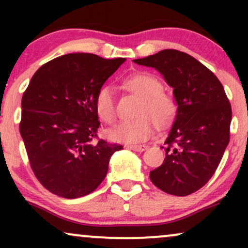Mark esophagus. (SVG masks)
<instances>
[{
  "instance_id": "obj_1",
  "label": "esophagus",
  "mask_w": 248,
  "mask_h": 248,
  "mask_svg": "<svg viewBox=\"0 0 248 248\" xmlns=\"http://www.w3.org/2000/svg\"><path fill=\"white\" fill-rule=\"evenodd\" d=\"M127 148L135 150V152H144L148 148V146H146V144H139V146H127Z\"/></svg>"
}]
</instances>
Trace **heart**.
I'll return each mask as SVG.
<instances>
[{"label":"heart","instance_id":"heart-1","mask_svg":"<svg viewBox=\"0 0 248 248\" xmlns=\"http://www.w3.org/2000/svg\"><path fill=\"white\" fill-rule=\"evenodd\" d=\"M124 86L129 92L140 96L134 120L122 121L107 132L112 141L122 143H139L148 140L155 132V127L166 129L175 121L178 104L175 96L164 92L163 84L157 77L149 72H135L124 79ZM95 112L106 124H113L116 118L114 90L105 85L96 93Z\"/></svg>","mask_w":248,"mask_h":248}]
</instances>
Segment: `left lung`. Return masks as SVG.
<instances>
[{
	"label": "left lung",
	"mask_w": 248,
	"mask_h": 248,
	"mask_svg": "<svg viewBox=\"0 0 248 248\" xmlns=\"http://www.w3.org/2000/svg\"><path fill=\"white\" fill-rule=\"evenodd\" d=\"M134 62L157 70L178 104L164 142L166 158L149 177L170 195L196 192L212 177L230 142L232 109L223 85L212 71L178 50H162Z\"/></svg>",
	"instance_id": "1"
}]
</instances>
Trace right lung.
<instances>
[{
  "label": "right lung",
  "instance_id": "1",
  "mask_svg": "<svg viewBox=\"0 0 248 248\" xmlns=\"http://www.w3.org/2000/svg\"><path fill=\"white\" fill-rule=\"evenodd\" d=\"M124 58L69 53L45 62L22 98L19 132L30 167L45 189L62 198L91 193L121 144L99 139L94 99Z\"/></svg>",
  "mask_w": 248,
  "mask_h": 248
}]
</instances>
